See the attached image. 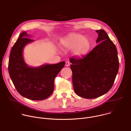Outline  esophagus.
Masks as SVG:
<instances>
[{
    "mask_svg": "<svg viewBox=\"0 0 131 131\" xmlns=\"http://www.w3.org/2000/svg\"><path fill=\"white\" fill-rule=\"evenodd\" d=\"M70 62H69V61H67V62H66V66L67 67H69V66H70Z\"/></svg>",
    "mask_w": 131,
    "mask_h": 131,
    "instance_id": "esophagus-1",
    "label": "esophagus"
}]
</instances>
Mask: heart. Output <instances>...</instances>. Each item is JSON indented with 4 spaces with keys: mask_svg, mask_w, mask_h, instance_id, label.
<instances>
[{
    "mask_svg": "<svg viewBox=\"0 0 131 131\" xmlns=\"http://www.w3.org/2000/svg\"><path fill=\"white\" fill-rule=\"evenodd\" d=\"M60 45L62 48L67 49H74V55L81 57L88 53L91 44L88 37L80 34H73L62 40Z\"/></svg>",
    "mask_w": 131,
    "mask_h": 131,
    "instance_id": "heart-1",
    "label": "heart"
}]
</instances>
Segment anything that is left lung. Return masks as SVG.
Returning a JSON list of instances; mask_svg holds the SVG:
<instances>
[{
	"mask_svg": "<svg viewBox=\"0 0 131 131\" xmlns=\"http://www.w3.org/2000/svg\"><path fill=\"white\" fill-rule=\"evenodd\" d=\"M98 34L99 43L82 58H71L72 83L75 92L90 99L106 93L112 87L119 67L117 48L103 29Z\"/></svg>",
	"mask_w": 131,
	"mask_h": 131,
	"instance_id": "obj_1",
	"label": "left lung"
}]
</instances>
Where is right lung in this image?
<instances>
[{
	"label": "right lung",
	"instance_id": "obj_1",
	"mask_svg": "<svg viewBox=\"0 0 131 131\" xmlns=\"http://www.w3.org/2000/svg\"><path fill=\"white\" fill-rule=\"evenodd\" d=\"M23 31L10 51L8 71L11 79L18 92L23 96L35 101L43 100L53 92L54 80L66 62L44 64L38 67H29L23 58L25 46L35 40Z\"/></svg>",
	"mask_w": 131,
	"mask_h": 131
}]
</instances>
